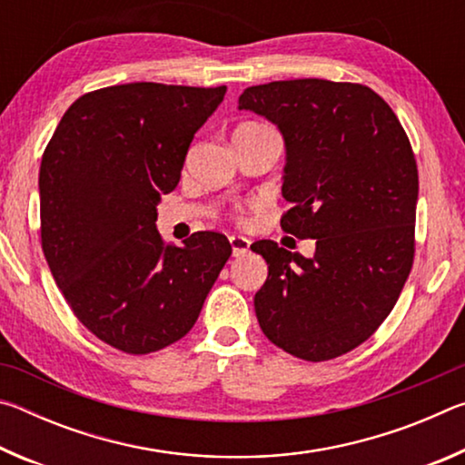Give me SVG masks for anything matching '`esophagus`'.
<instances>
[{
	"instance_id": "34e87169",
	"label": "esophagus",
	"mask_w": 465,
	"mask_h": 465,
	"mask_svg": "<svg viewBox=\"0 0 465 465\" xmlns=\"http://www.w3.org/2000/svg\"><path fill=\"white\" fill-rule=\"evenodd\" d=\"M230 243L233 256H246L250 252V240L243 235H230Z\"/></svg>"
}]
</instances>
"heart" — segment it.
I'll list each match as a JSON object with an SVG mask.
<instances>
[{
    "instance_id": "b5f03b06",
    "label": "heart",
    "mask_w": 465,
    "mask_h": 465,
    "mask_svg": "<svg viewBox=\"0 0 465 465\" xmlns=\"http://www.w3.org/2000/svg\"><path fill=\"white\" fill-rule=\"evenodd\" d=\"M242 127H258V123H243ZM238 217H242V211H238Z\"/></svg>"
}]
</instances>
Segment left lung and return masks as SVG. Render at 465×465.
Masks as SVG:
<instances>
[{"instance_id":"left-lung-1","label":"left lung","mask_w":465,"mask_h":465,"mask_svg":"<svg viewBox=\"0 0 465 465\" xmlns=\"http://www.w3.org/2000/svg\"><path fill=\"white\" fill-rule=\"evenodd\" d=\"M240 108L281 129L287 145L282 232L316 240L303 258L262 240L269 264L254 297L264 336L297 359L344 355L383 324L414 262L419 168L388 102L363 84L287 80L252 85Z\"/></svg>"}]
</instances>
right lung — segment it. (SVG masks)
Returning <instances> with one entry per match:
<instances>
[{"instance_id": "add662e5", "label": "right lung", "mask_w": 465, "mask_h": 465, "mask_svg": "<svg viewBox=\"0 0 465 465\" xmlns=\"http://www.w3.org/2000/svg\"><path fill=\"white\" fill-rule=\"evenodd\" d=\"M219 88L137 82L77 98L41 162V246L74 316L102 342L149 355L188 334L232 256L223 233L184 246L155 230Z\"/></svg>"}]
</instances>
